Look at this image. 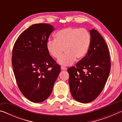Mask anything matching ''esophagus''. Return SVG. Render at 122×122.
Instances as JSON below:
<instances>
[{
	"label": "esophagus",
	"mask_w": 122,
	"mask_h": 122,
	"mask_svg": "<svg viewBox=\"0 0 122 122\" xmlns=\"http://www.w3.org/2000/svg\"><path fill=\"white\" fill-rule=\"evenodd\" d=\"M61 70H62V71H67V68H66L65 67H63V66H62V67H61Z\"/></svg>",
	"instance_id": "esophagus-1"
}]
</instances>
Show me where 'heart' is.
<instances>
[{"mask_svg":"<svg viewBox=\"0 0 122 122\" xmlns=\"http://www.w3.org/2000/svg\"><path fill=\"white\" fill-rule=\"evenodd\" d=\"M55 40L47 42V49L55 59L61 56L65 49L66 53L57 60L59 65L68 66L76 59H82L86 56L91 42L90 34L84 28L68 27L57 31L54 35Z\"/></svg>","mask_w":122,"mask_h":122,"instance_id":"heart-1","label":"heart"}]
</instances>
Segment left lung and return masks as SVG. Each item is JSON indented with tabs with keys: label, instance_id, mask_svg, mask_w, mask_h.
Returning <instances> with one entry per match:
<instances>
[{
	"label": "left lung",
	"instance_id": "8db88e82",
	"mask_svg": "<svg viewBox=\"0 0 122 122\" xmlns=\"http://www.w3.org/2000/svg\"><path fill=\"white\" fill-rule=\"evenodd\" d=\"M91 42L86 56L68 69L73 97L87 103L94 101L104 88L110 71V57L106 42L95 29L89 30Z\"/></svg>",
	"mask_w": 122,
	"mask_h": 122
}]
</instances>
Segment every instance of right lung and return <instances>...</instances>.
I'll return each mask as SVG.
<instances>
[{"instance_id":"right-lung-1","label":"right lung","mask_w":122,"mask_h":122,"mask_svg":"<svg viewBox=\"0 0 122 122\" xmlns=\"http://www.w3.org/2000/svg\"><path fill=\"white\" fill-rule=\"evenodd\" d=\"M54 30L48 24L32 25L20 35L13 47L12 62L16 83L22 94L34 103L50 96L60 73V66L46 47Z\"/></svg>"}]
</instances>
